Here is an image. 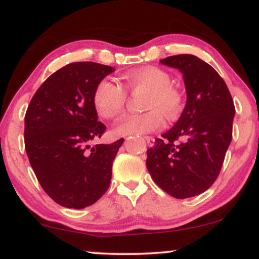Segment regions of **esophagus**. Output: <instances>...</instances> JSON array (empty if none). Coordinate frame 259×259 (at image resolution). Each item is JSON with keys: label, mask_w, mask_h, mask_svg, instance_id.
<instances>
[{"label": "esophagus", "mask_w": 259, "mask_h": 259, "mask_svg": "<svg viewBox=\"0 0 259 259\" xmlns=\"http://www.w3.org/2000/svg\"><path fill=\"white\" fill-rule=\"evenodd\" d=\"M145 140H146V141H147L148 146H153V145H154V139L151 138V136H146V138H145Z\"/></svg>", "instance_id": "esophagus-1"}]
</instances>
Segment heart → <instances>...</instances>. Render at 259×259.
<instances>
[{
  "label": "heart",
  "instance_id": "heart-1",
  "mask_svg": "<svg viewBox=\"0 0 259 259\" xmlns=\"http://www.w3.org/2000/svg\"><path fill=\"white\" fill-rule=\"evenodd\" d=\"M130 91H148L146 108L152 111L144 114H127L120 118L113 127L117 136H139L157 132L164 124L163 115L174 118L183 106L180 91L170 86V76L157 67H144L123 76ZM126 94L119 85L109 79L99 82L94 92V107L100 117L111 119L123 111Z\"/></svg>",
  "mask_w": 259,
  "mask_h": 259
}]
</instances>
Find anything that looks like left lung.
I'll return each instance as SVG.
<instances>
[{"instance_id": "1", "label": "left lung", "mask_w": 259, "mask_h": 259, "mask_svg": "<svg viewBox=\"0 0 259 259\" xmlns=\"http://www.w3.org/2000/svg\"><path fill=\"white\" fill-rule=\"evenodd\" d=\"M159 62L183 74L186 105L173 127L147 150L146 165L167 194L194 197L209 189L221 171L233 136L234 102L222 76L196 56Z\"/></svg>"}]
</instances>
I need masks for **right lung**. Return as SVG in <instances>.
<instances>
[{
    "instance_id": "right-lung-1",
    "label": "right lung",
    "mask_w": 259,
    "mask_h": 259,
    "mask_svg": "<svg viewBox=\"0 0 259 259\" xmlns=\"http://www.w3.org/2000/svg\"><path fill=\"white\" fill-rule=\"evenodd\" d=\"M114 68L95 62L67 64L35 92L25 114V151L38 183L61 206L81 209L108 189L124 139L96 145L106 125L97 119L94 92Z\"/></svg>"
}]
</instances>
